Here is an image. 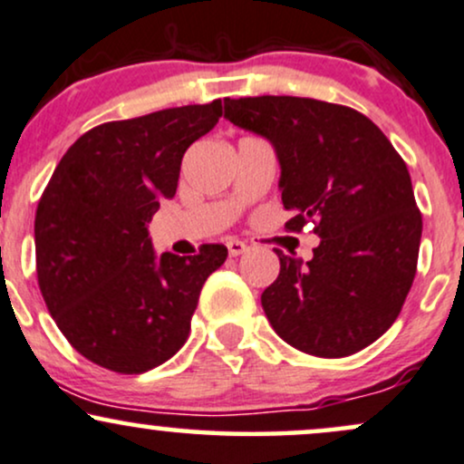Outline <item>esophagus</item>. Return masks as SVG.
I'll return each instance as SVG.
<instances>
[{"mask_svg":"<svg viewBox=\"0 0 464 464\" xmlns=\"http://www.w3.org/2000/svg\"><path fill=\"white\" fill-rule=\"evenodd\" d=\"M247 245L243 241H237V238H230V241H227V252H230V256H241L247 252Z\"/></svg>","mask_w":464,"mask_h":464,"instance_id":"34e87169","label":"esophagus"}]
</instances>
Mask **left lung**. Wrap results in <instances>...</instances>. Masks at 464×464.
I'll return each instance as SVG.
<instances>
[{
  "instance_id": "1",
  "label": "left lung",
  "mask_w": 464,
  "mask_h": 464,
  "mask_svg": "<svg viewBox=\"0 0 464 464\" xmlns=\"http://www.w3.org/2000/svg\"><path fill=\"white\" fill-rule=\"evenodd\" d=\"M226 119L265 136L280 160L286 230L314 223L308 263L285 256L265 314L299 352L343 358L393 325L417 274L421 212L411 173L382 130L353 108L308 97L230 100Z\"/></svg>"
}]
</instances>
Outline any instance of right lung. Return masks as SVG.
I'll return each mask as SVG.
<instances>
[{"mask_svg": "<svg viewBox=\"0 0 464 464\" xmlns=\"http://www.w3.org/2000/svg\"><path fill=\"white\" fill-rule=\"evenodd\" d=\"M221 100L108 121L82 134L38 199L36 276L60 332L91 362L143 373L188 339L206 277L227 247L156 258L147 223L176 195L184 151Z\"/></svg>", "mask_w": 464, "mask_h": 464, "instance_id": "right-lung-1", "label": "right lung"}]
</instances>
